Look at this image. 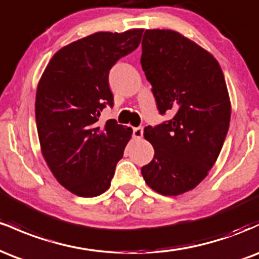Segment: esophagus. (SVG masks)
Returning a JSON list of instances; mask_svg holds the SVG:
<instances>
[{
	"label": "esophagus",
	"mask_w": 259,
	"mask_h": 259,
	"mask_svg": "<svg viewBox=\"0 0 259 259\" xmlns=\"http://www.w3.org/2000/svg\"><path fill=\"white\" fill-rule=\"evenodd\" d=\"M142 135H144V127H142V126L134 127V130H133L134 139H141Z\"/></svg>",
	"instance_id": "esophagus-1"
}]
</instances>
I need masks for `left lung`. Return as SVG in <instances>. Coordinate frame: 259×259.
Returning <instances> with one entry per match:
<instances>
[{
    "label": "left lung",
    "mask_w": 259,
    "mask_h": 259,
    "mask_svg": "<svg viewBox=\"0 0 259 259\" xmlns=\"http://www.w3.org/2000/svg\"><path fill=\"white\" fill-rule=\"evenodd\" d=\"M141 65L160 114L171 115L144 136L154 148L141 168L151 189L178 196L195 189L214 165L227 138L231 106L217 59L174 30H146Z\"/></svg>",
    "instance_id": "1"
}]
</instances>
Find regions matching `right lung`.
Returning a JSON list of instances; mask_svg holds the SVG:
<instances>
[{
	"label": "right lung",
	"instance_id": "right-lung-1",
	"mask_svg": "<svg viewBox=\"0 0 259 259\" xmlns=\"http://www.w3.org/2000/svg\"><path fill=\"white\" fill-rule=\"evenodd\" d=\"M142 29L95 32L55 53L37 85L35 118L41 152L68 191L95 197L108 190L132 127L114 119L99 123L113 106L108 74L118 59L138 49Z\"/></svg>",
	"mask_w": 259,
	"mask_h": 259
}]
</instances>
